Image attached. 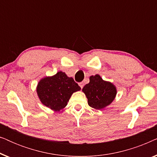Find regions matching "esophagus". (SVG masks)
Listing matches in <instances>:
<instances>
[{
	"label": "esophagus",
	"instance_id": "1",
	"mask_svg": "<svg viewBox=\"0 0 157 157\" xmlns=\"http://www.w3.org/2000/svg\"><path fill=\"white\" fill-rule=\"evenodd\" d=\"M78 85L80 86L81 89H83V82H80V83H78Z\"/></svg>",
	"mask_w": 157,
	"mask_h": 157
}]
</instances>
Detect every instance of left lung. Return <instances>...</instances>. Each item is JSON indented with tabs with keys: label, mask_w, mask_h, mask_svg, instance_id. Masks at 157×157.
Segmentation results:
<instances>
[{
	"label": "left lung",
	"mask_w": 157,
	"mask_h": 157,
	"mask_svg": "<svg viewBox=\"0 0 157 157\" xmlns=\"http://www.w3.org/2000/svg\"><path fill=\"white\" fill-rule=\"evenodd\" d=\"M89 80L82 89L89 106L95 109H101L110 104L117 94V89L113 83L104 81L98 74L90 76Z\"/></svg>",
	"instance_id": "left-lung-1"
}]
</instances>
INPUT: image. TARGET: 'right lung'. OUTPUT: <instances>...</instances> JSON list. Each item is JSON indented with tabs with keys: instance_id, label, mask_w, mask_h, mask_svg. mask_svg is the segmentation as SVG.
<instances>
[{
	"instance_id": "obj_1",
	"label": "right lung",
	"mask_w": 157,
	"mask_h": 157,
	"mask_svg": "<svg viewBox=\"0 0 157 157\" xmlns=\"http://www.w3.org/2000/svg\"><path fill=\"white\" fill-rule=\"evenodd\" d=\"M80 89L74 78L59 71L54 76L41 79L36 91L43 104L52 110L60 111L68 104L73 93Z\"/></svg>"
}]
</instances>
